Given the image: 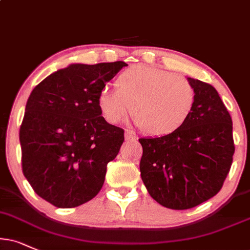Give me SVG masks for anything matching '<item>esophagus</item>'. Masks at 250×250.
Here are the masks:
<instances>
[{
	"mask_svg": "<svg viewBox=\"0 0 250 250\" xmlns=\"http://www.w3.org/2000/svg\"><path fill=\"white\" fill-rule=\"evenodd\" d=\"M125 139L127 141H133L137 139V135H135V133L133 131L131 130H126L125 131Z\"/></svg>",
	"mask_w": 250,
	"mask_h": 250,
	"instance_id": "esophagus-1",
	"label": "esophagus"
}]
</instances>
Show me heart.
<instances>
[{
  "mask_svg": "<svg viewBox=\"0 0 250 250\" xmlns=\"http://www.w3.org/2000/svg\"><path fill=\"white\" fill-rule=\"evenodd\" d=\"M116 89L104 87L97 97L103 118L118 124L131 113L140 130L165 137L187 123L197 90L190 80L148 66H133L118 75Z\"/></svg>",
  "mask_w": 250,
  "mask_h": 250,
  "instance_id": "b5f03b06",
  "label": "heart"
}]
</instances>
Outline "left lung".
I'll return each mask as SVG.
<instances>
[{
    "mask_svg": "<svg viewBox=\"0 0 250 250\" xmlns=\"http://www.w3.org/2000/svg\"><path fill=\"white\" fill-rule=\"evenodd\" d=\"M197 90L195 109L174 133L140 138L141 178L159 204L188 210L219 192L235 152L229 110L208 83L188 78Z\"/></svg>",
    "mask_w": 250,
    "mask_h": 250,
    "instance_id": "1",
    "label": "left lung"
}]
</instances>
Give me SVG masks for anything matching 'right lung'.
Masks as SVG:
<instances>
[{
    "label": "right lung",
    "instance_id": "obj_1",
    "mask_svg": "<svg viewBox=\"0 0 250 250\" xmlns=\"http://www.w3.org/2000/svg\"><path fill=\"white\" fill-rule=\"evenodd\" d=\"M125 66L124 61L74 63L31 92L20 128L21 169L37 195L52 205L76 208L103 187L124 130L101 116L97 97Z\"/></svg>",
    "mask_w": 250,
    "mask_h": 250
}]
</instances>
